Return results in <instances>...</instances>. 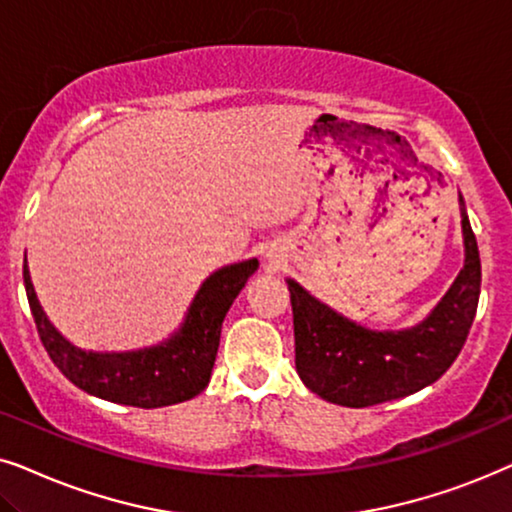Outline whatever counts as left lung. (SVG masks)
I'll return each mask as SVG.
<instances>
[{"label": "left lung", "instance_id": "1", "mask_svg": "<svg viewBox=\"0 0 512 512\" xmlns=\"http://www.w3.org/2000/svg\"><path fill=\"white\" fill-rule=\"evenodd\" d=\"M461 201L466 260L431 316L398 332L353 323L288 281L295 365L306 388L327 403L370 407L405 398L438 381L466 344L480 299V252Z\"/></svg>", "mask_w": 512, "mask_h": 512}]
</instances>
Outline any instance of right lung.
I'll return each instance as SVG.
<instances>
[{
    "label": "right lung",
    "mask_w": 512,
    "mask_h": 512,
    "mask_svg": "<svg viewBox=\"0 0 512 512\" xmlns=\"http://www.w3.org/2000/svg\"><path fill=\"white\" fill-rule=\"evenodd\" d=\"M257 264V260H245L215 271L196 292L185 323L168 342L126 353H93L72 346L39 306L27 260L23 262V281L39 339L53 365L74 386L109 403L154 410L185 403L208 386L220 346L222 320L245 288V281L257 271Z\"/></svg>",
    "instance_id": "right-lung-1"
}]
</instances>
